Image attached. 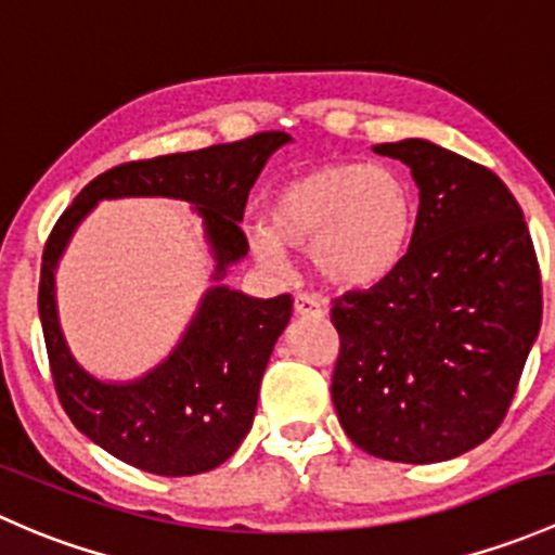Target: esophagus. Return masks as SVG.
I'll return each mask as SVG.
<instances>
[{"instance_id":"1","label":"esophagus","mask_w":555,"mask_h":555,"mask_svg":"<svg viewBox=\"0 0 555 555\" xmlns=\"http://www.w3.org/2000/svg\"><path fill=\"white\" fill-rule=\"evenodd\" d=\"M294 312L296 315H315V312H320V301L310 294H296Z\"/></svg>"}]
</instances>
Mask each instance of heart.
Returning a JSON list of instances; mask_svg holds the SVG:
<instances>
[{
	"mask_svg": "<svg viewBox=\"0 0 555 555\" xmlns=\"http://www.w3.org/2000/svg\"><path fill=\"white\" fill-rule=\"evenodd\" d=\"M270 224L248 227V245L270 270L288 248L310 250L336 288H369L398 270L416 227V199L390 168L331 163L285 181L267 205Z\"/></svg>",
	"mask_w": 555,
	"mask_h": 555,
	"instance_id": "b5f03b06",
	"label": "heart"
}]
</instances>
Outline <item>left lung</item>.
I'll use <instances>...</instances> for the list:
<instances>
[{
    "label": "left lung",
    "instance_id": "obj_1",
    "mask_svg": "<svg viewBox=\"0 0 555 555\" xmlns=\"http://www.w3.org/2000/svg\"><path fill=\"white\" fill-rule=\"evenodd\" d=\"M420 190L398 270L336 299V416L358 449L430 465L476 449L505 420L542 320L527 221L483 165L425 139L376 144Z\"/></svg>",
    "mask_w": 555,
    "mask_h": 555
}]
</instances>
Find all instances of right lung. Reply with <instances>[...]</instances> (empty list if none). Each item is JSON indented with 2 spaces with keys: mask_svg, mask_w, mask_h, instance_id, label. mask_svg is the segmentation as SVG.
I'll list each match as a JSON object with an SVG mask.
<instances>
[{
  "mask_svg": "<svg viewBox=\"0 0 555 555\" xmlns=\"http://www.w3.org/2000/svg\"><path fill=\"white\" fill-rule=\"evenodd\" d=\"M291 135L256 133L235 144L163 154L90 181L50 232L39 275V318L55 390L68 420L95 447L154 476H197L235 454L254 425L261 376L294 310L291 294L256 299L221 280L245 259V199L267 159ZM168 196L193 205L215 259L211 288L182 339L135 380L108 383L73 358L57 318L54 270L67 240L101 198Z\"/></svg>",
  "mask_w": 555,
  "mask_h": 555,
  "instance_id": "right-lung-1",
  "label": "right lung"
}]
</instances>
